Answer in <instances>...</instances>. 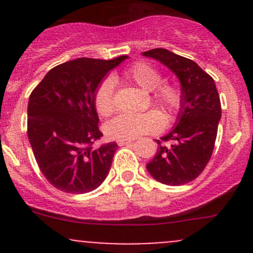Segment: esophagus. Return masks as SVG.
I'll list each match as a JSON object with an SVG mask.
<instances>
[{"instance_id":"1","label":"esophagus","mask_w":253,"mask_h":253,"mask_svg":"<svg viewBox=\"0 0 253 253\" xmlns=\"http://www.w3.org/2000/svg\"><path fill=\"white\" fill-rule=\"evenodd\" d=\"M131 139H120V141H117V144H119L120 147H122V145H128L131 144Z\"/></svg>"}]
</instances>
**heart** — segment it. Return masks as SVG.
<instances>
[{"label": "heart", "mask_w": 253, "mask_h": 253, "mask_svg": "<svg viewBox=\"0 0 253 253\" xmlns=\"http://www.w3.org/2000/svg\"><path fill=\"white\" fill-rule=\"evenodd\" d=\"M125 77L141 86L143 90L152 91V103L162 109L169 117L180 110L182 94L172 84H160L163 78L159 71L145 62H137L125 71ZM115 83L106 78L99 84L94 95V105L101 116H109L115 110ZM164 127V117L158 111L142 114H121L105 125V132L114 139H134L143 134L157 133Z\"/></svg>", "instance_id": "b5f03b06"}]
</instances>
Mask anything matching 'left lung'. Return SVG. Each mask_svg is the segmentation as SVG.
<instances>
[{"mask_svg":"<svg viewBox=\"0 0 253 253\" xmlns=\"http://www.w3.org/2000/svg\"><path fill=\"white\" fill-rule=\"evenodd\" d=\"M167 66L181 84L182 104L175 127L162 137L170 145H162L147 164V170L159 182L185 185L201 175L208 164L215 144L221 117L220 99L214 79L195 61L167 48H153L142 53Z\"/></svg>","mask_w":253,"mask_h":253,"instance_id":"8db88e82","label":"left lung"}]
</instances>
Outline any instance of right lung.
I'll return each mask as SVG.
<instances>
[{"instance_id": "1", "label": "right lung", "mask_w": 253, "mask_h": 253, "mask_svg": "<svg viewBox=\"0 0 253 253\" xmlns=\"http://www.w3.org/2000/svg\"><path fill=\"white\" fill-rule=\"evenodd\" d=\"M126 58L61 63L30 94L28 138L40 171L57 190L90 192L108 176L117 144L95 145L103 133L94 95L104 77Z\"/></svg>"}]
</instances>
